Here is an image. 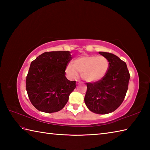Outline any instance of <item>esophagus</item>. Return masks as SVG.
<instances>
[{
    "instance_id": "obj_1",
    "label": "esophagus",
    "mask_w": 150,
    "mask_h": 150,
    "mask_svg": "<svg viewBox=\"0 0 150 150\" xmlns=\"http://www.w3.org/2000/svg\"><path fill=\"white\" fill-rule=\"evenodd\" d=\"M79 83H80V82H79V81H77V84H79Z\"/></svg>"
}]
</instances>
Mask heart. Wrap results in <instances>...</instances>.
Returning <instances> with one entry per match:
<instances>
[{
	"instance_id": "obj_1",
	"label": "heart",
	"mask_w": 150,
	"mask_h": 150,
	"mask_svg": "<svg viewBox=\"0 0 150 150\" xmlns=\"http://www.w3.org/2000/svg\"><path fill=\"white\" fill-rule=\"evenodd\" d=\"M109 61L103 56L85 55L78 57L69 63L66 68V73L68 77L75 79L79 72L81 77L88 82H95L103 79L108 71Z\"/></svg>"
}]
</instances>
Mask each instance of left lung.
<instances>
[{"mask_svg":"<svg viewBox=\"0 0 150 150\" xmlns=\"http://www.w3.org/2000/svg\"><path fill=\"white\" fill-rule=\"evenodd\" d=\"M99 53L109 61V69L100 81L86 83L84 102L92 112L107 114L116 110L122 103L128 88L130 75L126 62L119 57L110 53Z\"/></svg>","mask_w":150,"mask_h":150,"instance_id":"obj_1","label":"left lung"}]
</instances>
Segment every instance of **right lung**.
<instances>
[{"label":"right lung","instance_id":"obj_1","mask_svg":"<svg viewBox=\"0 0 150 150\" xmlns=\"http://www.w3.org/2000/svg\"><path fill=\"white\" fill-rule=\"evenodd\" d=\"M72 57L69 52H45L31 62L26 88L33 106L40 111L54 113L68 103L76 88L75 81L66 77V68Z\"/></svg>","mask_w":150,"mask_h":150}]
</instances>
